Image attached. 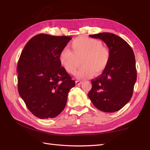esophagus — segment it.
I'll use <instances>...</instances> for the list:
<instances>
[{"label":"esophagus","instance_id":"obj_1","mask_svg":"<svg viewBox=\"0 0 150 150\" xmlns=\"http://www.w3.org/2000/svg\"><path fill=\"white\" fill-rule=\"evenodd\" d=\"M81 83H82V81H75V84H76V85H77V86L80 85Z\"/></svg>","mask_w":150,"mask_h":150}]
</instances>
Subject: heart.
<instances>
[{
	"label": "heart",
	"instance_id": "b5f03b06",
	"mask_svg": "<svg viewBox=\"0 0 150 150\" xmlns=\"http://www.w3.org/2000/svg\"><path fill=\"white\" fill-rule=\"evenodd\" d=\"M73 51L65 47L59 54L61 65L69 74L74 75L81 64V68L76 73L78 79H87L103 73L109 64L110 52L100 40L79 37L71 43Z\"/></svg>",
	"mask_w": 150,
	"mask_h": 150
}]
</instances>
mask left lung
Returning a JSON list of instances; mask_svg holds the SVG:
<instances>
[{"mask_svg": "<svg viewBox=\"0 0 150 150\" xmlns=\"http://www.w3.org/2000/svg\"><path fill=\"white\" fill-rule=\"evenodd\" d=\"M106 43L110 52V62L103 73L92 79L88 97L98 110L112 113L120 110L132 97L137 80L133 51L122 38L110 33L90 35Z\"/></svg>", "mask_w": 150, "mask_h": 150, "instance_id": "1", "label": "left lung"}]
</instances>
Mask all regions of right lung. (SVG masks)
<instances>
[{
    "instance_id": "obj_1",
    "label": "right lung",
    "mask_w": 150,
    "mask_h": 150,
    "mask_svg": "<svg viewBox=\"0 0 150 150\" xmlns=\"http://www.w3.org/2000/svg\"><path fill=\"white\" fill-rule=\"evenodd\" d=\"M69 36L41 33L28 41L18 61V91L28 109L41 119L57 117L75 86L61 66L59 54Z\"/></svg>"
}]
</instances>
